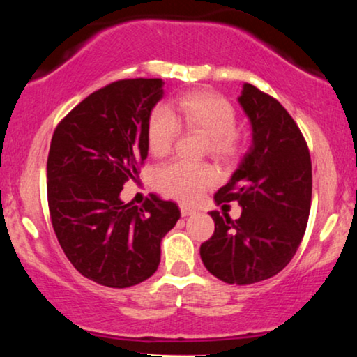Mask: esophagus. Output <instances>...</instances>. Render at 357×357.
Wrapping results in <instances>:
<instances>
[{"instance_id":"1","label":"esophagus","mask_w":357,"mask_h":357,"mask_svg":"<svg viewBox=\"0 0 357 357\" xmlns=\"http://www.w3.org/2000/svg\"><path fill=\"white\" fill-rule=\"evenodd\" d=\"M179 208H181V215L183 217H189V215H194V213H196V211H194L192 207H188V206H179Z\"/></svg>"}]
</instances>
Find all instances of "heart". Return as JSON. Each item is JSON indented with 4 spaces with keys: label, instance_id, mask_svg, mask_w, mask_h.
Here are the masks:
<instances>
[{
    "label": "heart",
    "instance_id": "heart-1",
    "mask_svg": "<svg viewBox=\"0 0 357 357\" xmlns=\"http://www.w3.org/2000/svg\"><path fill=\"white\" fill-rule=\"evenodd\" d=\"M201 130L207 135L208 150L218 158H230L241 149L236 132V112L225 98L197 91L178 98L168 109L155 107L150 114L146 140L153 155H166L179 135V127ZM217 181L211 165L176 158L155 171V184L166 196L183 202H196Z\"/></svg>",
    "mask_w": 357,
    "mask_h": 357
}]
</instances>
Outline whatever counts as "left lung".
Wrapping results in <instances>:
<instances>
[{"instance_id": "1", "label": "left lung", "mask_w": 357, "mask_h": 357, "mask_svg": "<svg viewBox=\"0 0 357 357\" xmlns=\"http://www.w3.org/2000/svg\"><path fill=\"white\" fill-rule=\"evenodd\" d=\"M238 102L251 123V145L217 204L236 201L241 215L208 212L212 238L201 245L207 271L227 284H255L286 268L305 234L312 202L308 146L281 102L245 83Z\"/></svg>"}]
</instances>
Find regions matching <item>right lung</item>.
I'll return each instance as SVG.
<instances>
[{
  "label": "right lung",
  "mask_w": 357,
  "mask_h": 357,
  "mask_svg": "<svg viewBox=\"0 0 357 357\" xmlns=\"http://www.w3.org/2000/svg\"><path fill=\"white\" fill-rule=\"evenodd\" d=\"M160 78L121 79L89 94L54 132L47 197L59 243L84 278L106 287L144 282L158 269L161 240L181 217L155 194L142 207L121 199L149 156Z\"/></svg>",
  "instance_id": "right-lung-1"
}]
</instances>
